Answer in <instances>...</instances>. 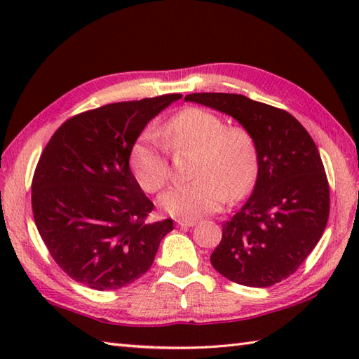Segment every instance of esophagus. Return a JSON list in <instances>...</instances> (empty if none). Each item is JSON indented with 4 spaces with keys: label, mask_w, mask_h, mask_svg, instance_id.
Wrapping results in <instances>:
<instances>
[{
    "label": "esophagus",
    "mask_w": 359,
    "mask_h": 359,
    "mask_svg": "<svg viewBox=\"0 0 359 359\" xmlns=\"http://www.w3.org/2000/svg\"><path fill=\"white\" fill-rule=\"evenodd\" d=\"M197 222L196 220H184V219H179L177 220V226L180 228H188V226H194Z\"/></svg>",
    "instance_id": "34e87169"
}]
</instances>
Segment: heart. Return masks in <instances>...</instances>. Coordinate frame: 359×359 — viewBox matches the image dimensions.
<instances>
[{"label":"heart","mask_w":359,"mask_h":359,"mask_svg":"<svg viewBox=\"0 0 359 359\" xmlns=\"http://www.w3.org/2000/svg\"><path fill=\"white\" fill-rule=\"evenodd\" d=\"M166 147L196 152L193 182L168 189L158 207L172 217L194 220L224 207L226 197L245 196L256 177V149L248 133L226 128L216 114L201 108L179 112L158 131ZM163 143L152 133L142 134L129 152V165L139 185L157 193L170 179Z\"/></svg>","instance_id":"obj_1"}]
</instances>
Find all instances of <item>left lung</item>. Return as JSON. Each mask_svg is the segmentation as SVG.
<instances>
[{"mask_svg": "<svg viewBox=\"0 0 359 359\" xmlns=\"http://www.w3.org/2000/svg\"><path fill=\"white\" fill-rule=\"evenodd\" d=\"M239 121L255 143L257 177L242 208L222 225L211 265L247 287H270L296 271L316 247L330 210L316 144L292 114L239 94H189Z\"/></svg>", "mask_w": 359, "mask_h": 359, "instance_id": "1", "label": "left lung"}]
</instances>
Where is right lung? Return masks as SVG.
Returning a JSON list of instances; mask_svg holds the SVG:
<instances>
[{"label":"right lung","mask_w":359,"mask_h":359,"mask_svg":"<svg viewBox=\"0 0 359 359\" xmlns=\"http://www.w3.org/2000/svg\"><path fill=\"white\" fill-rule=\"evenodd\" d=\"M180 94L79 114L46 144L32 180L35 225L65 273L89 288L117 290L149 270L172 220L144 222L154 205L129 168L149 121Z\"/></svg>","instance_id":"1"}]
</instances>
